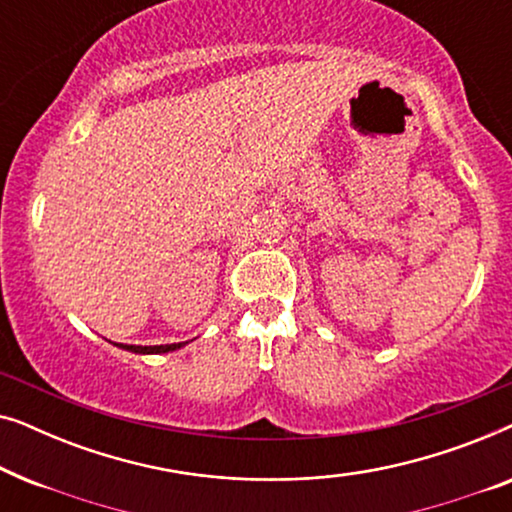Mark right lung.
Returning <instances> with one entry per match:
<instances>
[{"mask_svg": "<svg viewBox=\"0 0 512 512\" xmlns=\"http://www.w3.org/2000/svg\"><path fill=\"white\" fill-rule=\"evenodd\" d=\"M123 349H128V352H135V354H165V352H174V349L184 347L181 342H174V345H156V347H142V345H118Z\"/></svg>", "mask_w": 512, "mask_h": 512, "instance_id": "obj_1", "label": "right lung"}]
</instances>
